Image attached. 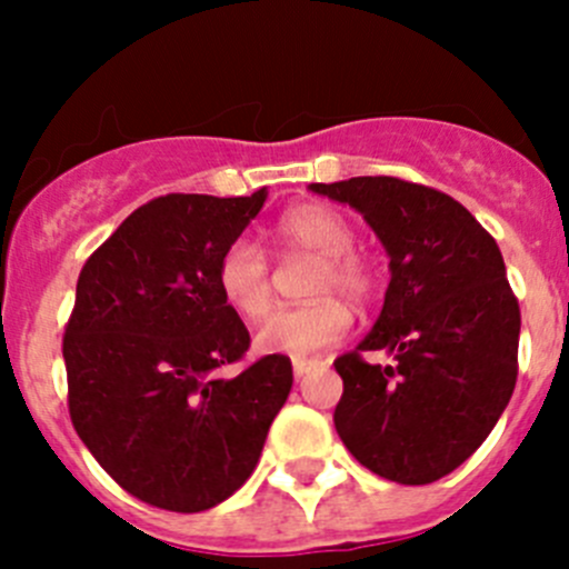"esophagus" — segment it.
I'll return each instance as SVG.
<instances>
[{"label": "esophagus", "instance_id": "1", "mask_svg": "<svg viewBox=\"0 0 569 569\" xmlns=\"http://www.w3.org/2000/svg\"><path fill=\"white\" fill-rule=\"evenodd\" d=\"M313 366H317V363H313V360H295V377H297V380H300L302 375H308V371H311Z\"/></svg>", "mask_w": 569, "mask_h": 569}]
</instances>
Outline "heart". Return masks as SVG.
Here are the masks:
<instances>
[{"mask_svg": "<svg viewBox=\"0 0 569 569\" xmlns=\"http://www.w3.org/2000/svg\"><path fill=\"white\" fill-rule=\"evenodd\" d=\"M272 237L283 252L319 258L311 297L321 300L274 311L258 327L256 347L263 355L306 360L341 341L352 327V313L330 295H341L352 306H369L377 297V269L363 252L355 250V226L332 206L306 203L283 211ZM217 291L242 319H261L272 302V267L267 252L252 239L228 244L217 263Z\"/></svg>", "mask_w": 569, "mask_h": 569, "instance_id": "obj_1", "label": "heart"}]
</instances>
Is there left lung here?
Listing matches in <instances>:
<instances>
[{
	"mask_svg": "<svg viewBox=\"0 0 569 569\" xmlns=\"http://www.w3.org/2000/svg\"><path fill=\"white\" fill-rule=\"evenodd\" d=\"M366 217L391 256L375 330L336 358V432L399 485L443 479L487 440L518 382L520 306L496 239L451 194L393 176L311 183ZM395 355L369 365V351Z\"/></svg>",
	"mask_w": 569,
	"mask_h": 569,
	"instance_id": "1",
	"label": "left lung"
}]
</instances>
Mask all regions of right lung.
<instances>
[{"label": "right lung", "mask_w": 569, "mask_h": 569, "mask_svg": "<svg viewBox=\"0 0 569 569\" xmlns=\"http://www.w3.org/2000/svg\"><path fill=\"white\" fill-rule=\"evenodd\" d=\"M263 200L267 189L153 198L79 272L62 336L68 412L101 468L151 507L203 512L233 496L289 399L286 355L217 377L250 349L217 263Z\"/></svg>", "instance_id": "add662e5"}]
</instances>
